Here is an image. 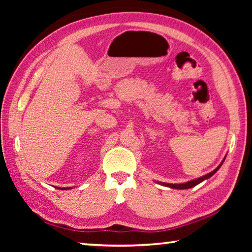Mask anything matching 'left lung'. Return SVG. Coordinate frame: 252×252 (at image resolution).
Listing matches in <instances>:
<instances>
[{
	"label": "left lung",
	"instance_id": "obj_1",
	"mask_svg": "<svg viewBox=\"0 0 252 252\" xmlns=\"http://www.w3.org/2000/svg\"><path fill=\"white\" fill-rule=\"evenodd\" d=\"M223 161H224V159H223ZM223 161L221 162V164L223 163ZM221 164L219 165L218 168L213 170L212 172L208 173V174H206V176H203V177H201V178H198V179H195V180L189 181V182H186V183H181V185H171V183H162V185L165 186V187L173 188V189H189V188H192V187H194V186H197V185H199L200 182H202L203 180H206V179H208V178H210L211 176H213V174H215L217 171H218L219 168L221 167Z\"/></svg>",
	"mask_w": 252,
	"mask_h": 252
}]
</instances>
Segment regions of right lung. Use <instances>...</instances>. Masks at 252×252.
<instances>
[{
    "instance_id": "1",
    "label": "right lung",
    "mask_w": 252,
    "mask_h": 252,
    "mask_svg": "<svg viewBox=\"0 0 252 252\" xmlns=\"http://www.w3.org/2000/svg\"><path fill=\"white\" fill-rule=\"evenodd\" d=\"M58 189H61V188H58ZM66 189H70V188H62V190H66Z\"/></svg>"
}]
</instances>
